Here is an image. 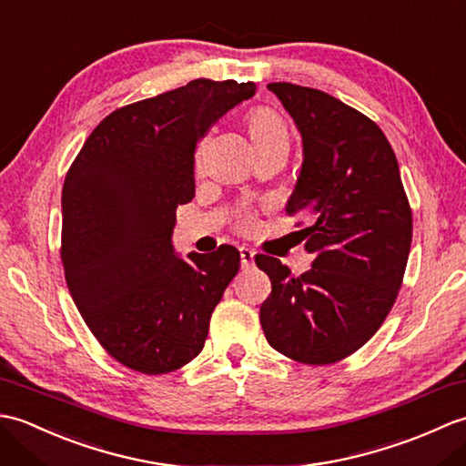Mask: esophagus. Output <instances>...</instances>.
Returning <instances> with one entry per match:
<instances>
[{
    "instance_id": "esophagus-1",
    "label": "esophagus",
    "mask_w": 466,
    "mask_h": 466,
    "mask_svg": "<svg viewBox=\"0 0 466 466\" xmlns=\"http://www.w3.org/2000/svg\"><path fill=\"white\" fill-rule=\"evenodd\" d=\"M240 262H242V268H250V266L254 264V250L250 248H240Z\"/></svg>"
}]
</instances>
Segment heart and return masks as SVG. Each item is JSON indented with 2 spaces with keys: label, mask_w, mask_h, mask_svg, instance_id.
I'll list each match as a JSON object with an SVG mask.
<instances>
[{
  "label": "heart",
  "mask_w": 466,
  "mask_h": 466,
  "mask_svg": "<svg viewBox=\"0 0 466 466\" xmlns=\"http://www.w3.org/2000/svg\"><path fill=\"white\" fill-rule=\"evenodd\" d=\"M246 126H248V134L256 146V150L264 146H270L274 142H286L289 144V130H286V124L280 117L279 112L270 110V107H254L246 116ZM236 226L242 232H250L256 226V218L252 212H242L236 220Z\"/></svg>",
  "instance_id": "obj_1"
}]
</instances>
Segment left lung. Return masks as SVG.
Segmentation results:
<instances>
[{
    "label": "left lung",
    "instance_id": "1",
    "mask_svg": "<svg viewBox=\"0 0 466 466\" xmlns=\"http://www.w3.org/2000/svg\"><path fill=\"white\" fill-rule=\"evenodd\" d=\"M302 134L304 162L286 214L309 212L300 230L312 268L294 276L256 256L272 292L260 324L274 350L304 364H334L369 342L402 286L412 210L399 162L376 122L312 87L276 82Z\"/></svg>",
    "mask_w": 466,
    "mask_h": 466
}]
</instances>
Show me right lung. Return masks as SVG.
I'll return each mask as SVG.
<instances>
[{
	"label": "right lung",
	"instance_id": "1",
	"mask_svg": "<svg viewBox=\"0 0 466 466\" xmlns=\"http://www.w3.org/2000/svg\"><path fill=\"white\" fill-rule=\"evenodd\" d=\"M256 92L252 82L192 80L106 116L62 192V266L69 294L104 350L127 369L167 374L204 349L240 252L177 258L176 208L194 198V152Z\"/></svg>",
	"mask_w": 466,
	"mask_h": 466
}]
</instances>
